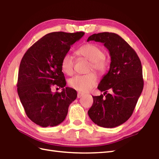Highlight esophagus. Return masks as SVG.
I'll list each match as a JSON object with an SVG mask.
<instances>
[{"instance_id": "34e87169", "label": "esophagus", "mask_w": 159, "mask_h": 159, "mask_svg": "<svg viewBox=\"0 0 159 159\" xmlns=\"http://www.w3.org/2000/svg\"><path fill=\"white\" fill-rule=\"evenodd\" d=\"M83 93H80V92H79L78 94H77V98H80L81 97L83 96Z\"/></svg>"}]
</instances>
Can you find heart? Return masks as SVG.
Here are the masks:
<instances>
[{
    "instance_id": "obj_1",
    "label": "heart",
    "mask_w": 159,
    "mask_h": 159,
    "mask_svg": "<svg viewBox=\"0 0 159 159\" xmlns=\"http://www.w3.org/2000/svg\"><path fill=\"white\" fill-rule=\"evenodd\" d=\"M79 56L91 61L90 69H93L100 73H104L107 69V61L105 60V52L101 47L93 43H87L80 47L76 51ZM62 70L68 75L73 73L74 58L70 53H66L61 58ZM98 83V76L94 72L87 75H76L70 79L68 84L75 90L83 93L90 91Z\"/></svg>"
}]
</instances>
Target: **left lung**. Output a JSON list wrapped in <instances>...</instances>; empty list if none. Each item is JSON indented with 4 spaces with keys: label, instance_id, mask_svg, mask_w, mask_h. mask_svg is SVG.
Listing matches in <instances>:
<instances>
[{
    "label": "left lung",
    "instance_id": "obj_1",
    "mask_svg": "<svg viewBox=\"0 0 159 159\" xmlns=\"http://www.w3.org/2000/svg\"><path fill=\"white\" fill-rule=\"evenodd\" d=\"M104 43L111 57L108 72L98 87L104 95L93 96L89 110L90 119L98 126L113 128L124 123L132 115L143 87L141 61L134 49L115 33L94 34L87 41ZM110 90L111 94L107 93Z\"/></svg>",
    "mask_w": 159,
    "mask_h": 159
}]
</instances>
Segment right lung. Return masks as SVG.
Here are the masks:
<instances>
[{"mask_svg": "<svg viewBox=\"0 0 159 159\" xmlns=\"http://www.w3.org/2000/svg\"><path fill=\"white\" fill-rule=\"evenodd\" d=\"M83 32L49 33L27 50L20 65L17 93L28 117L40 127H54L67 116L68 107L77 97L75 89L66 84L61 67V58ZM62 88L53 93L51 87Z\"/></svg>", "mask_w": 159, "mask_h": 159, "instance_id": "add662e5", "label": "right lung"}]
</instances>
